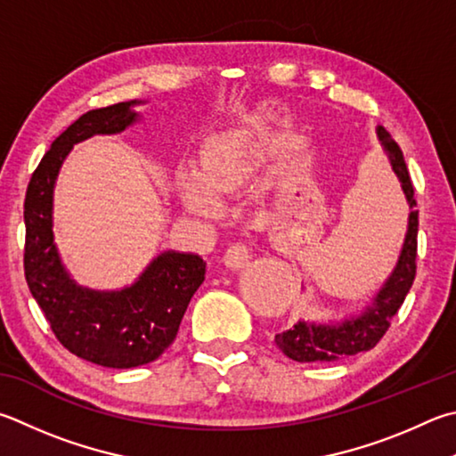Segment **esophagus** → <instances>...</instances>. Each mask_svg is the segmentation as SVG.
Wrapping results in <instances>:
<instances>
[{
    "instance_id": "esophagus-1",
    "label": "esophagus",
    "mask_w": 456,
    "mask_h": 456,
    "mask_svg": "<svg viewBox=\"0 0 456 456\" xmlns=\"http://www.w3.org/2000/svg\"><path fill=\"white\" fill-rule=\"evenodd\" d=\"M251 259V251L245 243H233L229 245V249L225 251V265L231 269H241Z\"/></svg>"
}]
</instances>
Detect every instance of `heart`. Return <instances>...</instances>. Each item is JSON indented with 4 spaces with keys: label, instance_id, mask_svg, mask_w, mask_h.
Listing matches in <instances>:
<instances>
[{
    "label": "heart",
    "instance_id": "heart-1",
    "mask_svg": "<svg viewBox=\"0 0 456 456\" xmlns=\"http://www.w3.org/2000/svg\"><path fill=\"white\" fill-rule=\"evenodd\" d=\"M263 149L247 129L231 127L205 139L200 167L179 163L175 191L181 205L195 215H217L219 195L233 191L263 161Z\"/></svg>",
    "mask_w": 456,
    "mask_h": 456
}]
</instances>
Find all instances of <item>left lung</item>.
<instances>
[{
	"instance_id": "obj_1",
	"label": "left lung",
	"mask_w": 456,
	"mask_h": 456,
	"mask_svg": "<svg viewBox=\"0 0 456 456\" xmlns=\"http://www.w3.org/2000/svg\"><path fill=\"white\" fill-rule=\"evenodd\" d=\"M379 143L383 147L388 163L399 179L404 200L409 203V225L407 235L401 247L399 261H396L391 275L387 277L383 287L372 297L359 314L345 317L341 321H297L285 333L275 335V343L289 359L299 362H335L351 357L362 351H370L380 337L391 327V319L401 309L417 273V233H419V211L415 201L407 163L401 147L388 135V131L377 127Z\"/></svg>"
}]
</instances>
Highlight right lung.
<instances>
[{
	"label": "right lung",
	"instance_id": "right-lung-1",
	"mask_svg": "<svg viewBox=\"0 0 456 456\" xmlns=\"http://www.w3.org/2000/svg\"><path fill=\"white\" fill-rule=\"evenodd\" d=\"M123 102L81 115L52 143L33 171L23 205V269L33 299L65 349L95 365L131 369L161 357L175 341L181 319L205 281V261L195 253L165 251L118 291L81 287L65 269L53 241V189L65 157L94 135H115L139 121Z\"/></svg>",
	"mask_w": 456,
	"mask_h": 456
}]
</instances>
